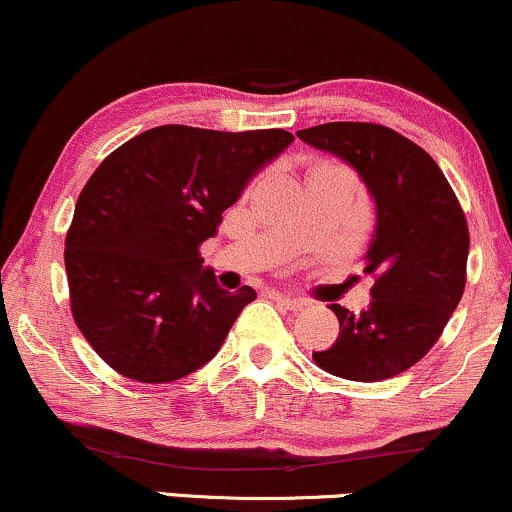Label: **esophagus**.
Segmentation results:
<instances>
[{
  "label": "esophagus",
  "instance_id": "34e87169",
  "mask_svg": "<svg viewBox=\"0 0 512 512\" xmlns=\"http://www.w3.org/2000/svg\"><path fill=\"white\" fill-rule=\"evenodd\" d=\"M273 299L277 301V304L280 306H285L287 311H301V308H304L306 304L301 299H294V296H289V294H280V292H273Z\"/></svg>",
  "mask_w": 512,
  "mask_h": 512
}]
</instances>
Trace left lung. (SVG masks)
Instances as JSON below:
<instances>
[{
	"label": "left lung",
	"mask_w": 512,
	"mask_h": 512,
	"mask_svg": "<svg viewBox=\"0 0 512 512\" xmlns=\"http://www.w3.org/2000/svg\"><path fill=\"white\" fill-rule=\"evenodd\" d=\"M358 173L375 201L365 273L375 275L361 313L330 304L339 337L313 361L330 375L380 382L432 349L465 289L470 235L441 168L418 144L375 123H325L296 132Z\"/></svg>",
	"instance_id": "left-lung-1"
}]
</instances>
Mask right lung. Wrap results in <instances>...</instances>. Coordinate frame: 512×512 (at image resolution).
I'll use <instances>...</instances> for the list:
<instances>
[{"mask_svg": "<svg viewBox=\"0 0 512 512\" xmlns=\"http://www.w3.org/2000/svg\"><path fill=\"white\" fill-rule=\"evenodd\" d=\"M292 142L280 128L161 125L94 170L66 237V273L75 323L113 370L161 384L216 356L256 292L220 287L199 244Z\"/></svg>", "mask_w": 512, "mask_h": 512, "instance_id": "1", "label": "right lung"}]
</instances>
